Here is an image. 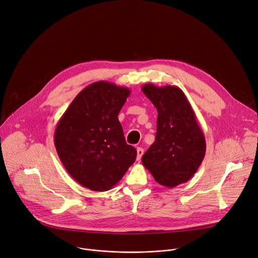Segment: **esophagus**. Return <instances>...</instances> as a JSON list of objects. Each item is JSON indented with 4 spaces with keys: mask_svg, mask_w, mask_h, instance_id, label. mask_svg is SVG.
<instances>
[{
    "mask_svg": "<svg viewBox=\"0 0 258 258\" xmlns=\"http://www.w3.org/2000/svg\"><path fill=\"white\" fill-rule=\"evenodd\" d=\"M136 152H137V156H136V160L140 161L142 159V156L144 155V150L143 148H137L136 149Z\"/></svg>",
    "mask_w": 258,
    "mask_h": 258,
    "instance_id": "obj_1",
    "label": "esophagus"
}]
</instances>
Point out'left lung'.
Instances as JSON below:
<instances>
[{
  "label": "left lung",
  "mask_w": 258,
  "mask_h": 258,
  "mask_svg": "<svg viewBox=\"0 0 258 258\" xmlns=\"http://www.w3.org/2000/svg\"><path fill=\"white\" fill-rule=\"evenodd\" d=\"M158 111L154 144L142 158L155 181L173 188L189 181L206 155V138L184 92L176 86L142 87Z\"/></svg>",
  "instance_id": "1"
}]
</instances>
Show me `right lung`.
Masks as SVG:
<instances>
[{
	"mask_svg": "<svg viewBox=\"0 0 258 258\" xmlns=\"http://www.w3.org/2000/svg\"><path fill=\"white\" fill-rule=\"evenodd\" d=\"M131 91L96 82L73 99L54 130V147L65 169L82 186L106 191L136 159L117 115Z\"/></svg>",
	"mask_w": 258,
	"mask_h": 258,
	"instance_id": "obj_1",
	"label": "right lung"
}]
</instances>
